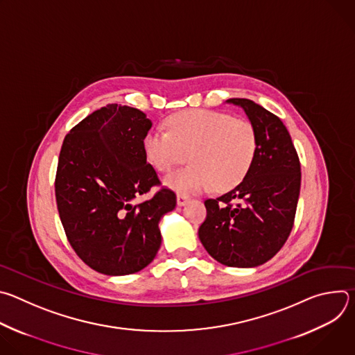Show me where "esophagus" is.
<instances>
[{"label":"esophagus","instance_id":"34e87169","mask_svg":"<svg viewBox=\"0 0 355 355\" xmlns=\"http://www.w3.org/2000/svg\"><path fill=\"white\" fill-rule=\"evenodd\" d=\"M188 196L187 195H184V193H178L177 195V204L180 205V207H182V205H185L187 204V202H188Z\"/></svg>","mask_w":355,"mask_h":355}]
</instances>
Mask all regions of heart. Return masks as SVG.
<instances>
[{
	"label": "heart",
	"instance_id": "heart-1",
	"mask_svg": "<svg viewBox=\"0 0 355 355\" xmlns=\"http://www.w3.org/2000/svg\"><path fill=\"white\" fill-rule=\"evenodd\" d=\"M168 133L150 130L144 153L160 173H170L189 157L191 166L170 174L166 184L181 193H199L214 185L227 191L239 185L259 151L257 129L245 118L211 110H189L167 119Z\"/></svg>",
	"mask_w": 355,
	"mask_h": 355
}]
</instances>
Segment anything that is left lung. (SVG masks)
Segmentation results:
<instances>
[{"label":"left lung","instance_id":"left-lung-1","mask_svg":"<svg viewBox=\"0 0 355 355\" xmlns=\"http://www.w3.org/2000/svg\"><path fill=\"white\" fill-rule=\"evenodd\" d=\"M227 103L244 110L259 135V151L245 178L205 200L207 219L198 236L209 254L227 267H257L288 240L300 191V162L282 121L245 98Z\"/></svg>","mask_w":355,"mask_h":355}]
</instances>
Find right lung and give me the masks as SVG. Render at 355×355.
Returning <instances> with one entry per match:
<instances>
[{
    "label": "right lung",
    "mask_w": 355,
    "mask_h": 355,
    "mask_svg": "<svg viewBox=\"0 0 355 355\" xmlns=\"http://www.w3.org/2000/svg\"><path fill=\"white\" fill-rule=\"evenodd\" d=\"M151 128L130 107L101 108L64 137L55 192L67 240L76 254L105 275H129L156 257L162 244L160 218L177 205L174 191L162 187L144 153ZM153 186L151 198L132 200Z\"/></svg>",
    "instance_id": "right-lung-1"
}]
</instances>
